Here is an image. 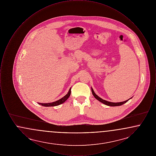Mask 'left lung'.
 Listing matches in <instances>:
<instances>
[{"label":"left lung","instance_id":"obj_1","mask_svg":"<svg viewBox=\"0 0 156 156\" xmlns=\"http://www.w3.org/2000/svg\"><path fill=\"white\" fill-rule=\"evenodd\" d=\"M91 90H92V94H93L94 97H95V98L97 99V100H98L99 102H101L103 103V104H105V105H106L110 106H120V105H122L125 104V103L127 102L129 99H130L132 98H130V99H129L126 100L125 101L121 102H116V103H115V102H109V101H105V100L102 99V98H101L100 97H99L98 95H97V94L94 92V90H93L92 88H91Z\"/></svg>","mask_w":156,"mask_h":156}]
</instances>
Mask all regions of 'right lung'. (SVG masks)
Returning a JSON list of instances; mask_svg holds the SVG:
<instances>
[{"label":"right lung","instance_id":"1","mask_svg":"<svg viewBox=\"0 0 156 156\" xmlns=\"http://www.w3.org/2000/svg\"><path fill=\"white\" fill-rule=\"evenodd\" d=\"M71 88H70V89H69L68 92L67 93V95H65L64 97L62 98H61L59 100L55 101V102H53L51 103H45V104H43V103H38L39 105H41V106H46V107H48V106H58L61 104H63L64 102H65L67 100V99L69 97L70 95H71Z\"/></svg>","mask_w":156,"mask_h":156}]
</instances>
